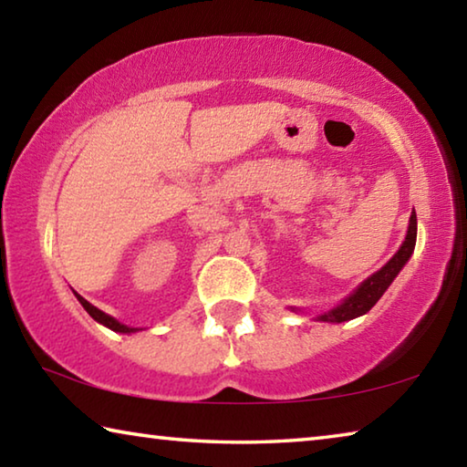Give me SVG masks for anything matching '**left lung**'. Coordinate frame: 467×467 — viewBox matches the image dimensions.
Wrapping results in <instances>:
<instances>
[{
	"label": "left lung",
	"mask_w": 467,
	"mask_h": 467,
	"mask_svg": "<svg viewBox=\"0 0 467 467\" xmlns=\"http://www.w3.org/2000/svg\"><path fill=\"white\" fill-rule=\"evenodd\" d=\"M414 247H416V212H412V216H410L406 241L401 243V247L389 259V262H387L381 270L370 275V278L362 282L350 296H346L342 303L334 306V309L317 315V321L342 323L368 313L377 305V300L383 296V292L389 288V284L395 280V275L401 272V267L408 264V259L412 257Z\"/></svg>",
	"instance_id": "8db88e82"
}]
</instances>
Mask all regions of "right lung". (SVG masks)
Returning <instances> with one entry per match:
<instances>
[{"label":"right lung","instance_id":"1","mask_svg":"<svg viewBox=\"0 0 467 467\" xmlns=\"http://www.w3.org/2000/svg\"><path fill=\"white\" fill-rule=\"evenodd\" d=\"M74 295H76V298H78V300H80V305L84 306L86 313H88L94 321L102 323V326H105V327L113 329V331H119V334H131V331H138L136 327H128V326H123V323H119V321H117L115 317H110V315L102 313L100 309H97V306L90 305L88 300H86V298H82L80 295H78V292H74Z\"/></svg>","mask_w":467,"mask_h":467}]
</instances>
